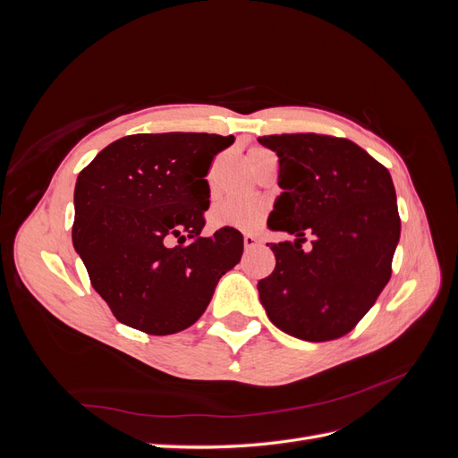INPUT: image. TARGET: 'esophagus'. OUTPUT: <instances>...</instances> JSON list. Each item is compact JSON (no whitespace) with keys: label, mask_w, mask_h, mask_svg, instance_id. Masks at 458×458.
I'll use <instances>...</instances> for the list:
<instances>
[{"label":"esophagus","mask_w":458,"mask_h":458,"mask_svg":"<svg viewBox=\"0 0 458 458\" xmlns=\"http://www.w3.org/2000/svg\"><path fill=\"white\" fill-rule=\"evenodd\" d=\"M259 244V239L252 233H244V248L246 250H250V248H256Z\"/></svg>","instance_id":"obj_1"}]
</instances>
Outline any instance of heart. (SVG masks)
Returning <instances> with one entry per match:
<instances>
[{
	"instance_id": "heart-1",
	"label": "heart",
	"mask_w": 458,
	"mask_h": 458,
	"mask_svg": "<svg viewBox=\"0 0 458 458\" xmlns=\"http://www.w3.org/2000/svg\"><path fill=\"white\" fill-rule=\"evenodd\" d=\"M267 157H273L267 148L252 147L246 152V162L250 168H254L259 160ZM263 217H266V206L261 202L234 197L219 200L210 212V219L216 227H234L244 231H252L259 227Z\"/></svg>"
}]
</instances>
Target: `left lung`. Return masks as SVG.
Here are the masks:
<instances>
[{"instance_id": "1", "label": "left lung", "mask_w": 458, "mask_h": 458, "mask_svg": "<svg viewBox=\"0 0 458 458\" xmlns=\"http://www.w3.org/2000/svg\"><path fill=\"white\" fill-rule=\"evenodd\" d=\"M279 157L267 225L294 234L269 244L275 269L258 283L271 323L306 342L340 338L361 321L392 276L401 219L392 175L350 140L283 133L258 140ZM312 248L303 251L305 234Z\"/></svg>"}]
</instances>
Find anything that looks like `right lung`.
<instances>
[{
    "label": "right lung",
    "instance_id": "right-lung-1",
    "mask_svg": "<svg viewBox=\"0 0 458 458\" xmlns=\"http://www.w3.org/2000/svg\"><path fill=\"white\" fill-rule=\"evenodd\" d=\"M233 135L137 133L122 137L80 172L74 250L120 323L174 335L208 308L221 275L242 256V234L204 237L206 174Z\"/></svg>",
    "mask_w": 458,
    "mask_h": 458
}]
</instances>
